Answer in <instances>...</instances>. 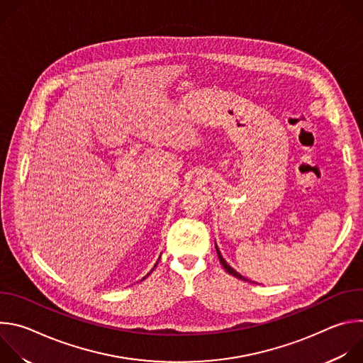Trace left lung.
Instances as JSON below:
<instances>
[{
	"label": "left lung",
	"instance_id": "obj_1",
	"mask_svg": "<svg viewBox=\"0 0 363 363\" xmlns=\"http://www.w3.org/2000/svg\"><path fill=\"white\" fill-rule=\"evenodd\" d=\"M216 248H217V254H218V258H220V263L223 264V267H224V270L228 273V274H231V276H234V277H237V279H240V280H244V281H248V279H245L244 276H241L240 273H237L225 260L223 258V255H221V252H220V250H218V247H217V244H216Z\"/></svg>",
	"mask_w": 363,
	"mask_h": 363
}]
</instances>
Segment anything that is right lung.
<instances>
[{
	"mask_svg": "<svg viewBox=\"0 0 363 363\" xmlns=\"http://www.w3.org/2000/svg\"><path fill=\"white\" fill-rule=\"evenodd\" d=\"M155 267H157V266H155ZM152 272H153V269H152V270H150V273H152ZM150 273H147V274H146V276H145V277H143V280H145V279H146V277H147V276H149V274H150Z\"/></svg>",
	"mask_w": 363,
	"mask_h": 363,
	"instance_id": "obj_1",
	"label": "right lung"
}]
</instances>
